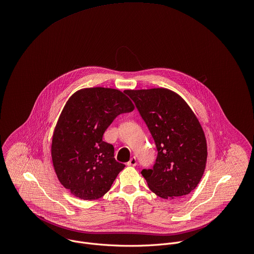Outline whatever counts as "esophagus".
Returning <instances> with one entry per match:
<instances>
[{
	"label": "esophagus",
	"mask_w": 254,
	"mask_h": 254,
	"mask_svg": "<svg viewBox=\"0 0 254 254\" xmlns=\"http://www.w3.org/2000/svg\"><path fill=\"white\" fill-rule=\"evenodd\" d=\"M136 163H137V161H136L135 156H132V157L129 159V161L127 162V165H128V166H135Z\"/></svg>",
	"instance_id": "1"
}]
</instances>
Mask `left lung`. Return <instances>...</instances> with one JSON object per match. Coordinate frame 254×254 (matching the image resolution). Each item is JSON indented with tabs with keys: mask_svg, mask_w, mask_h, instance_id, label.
Returning a JSON list of instances; mask_svg holds the SVG:
<instances>
[{
	"mask_svg": "<svg viewBox=\"0 0 254 254\" xmlns=\"http://www.w3.org/2000/svg\"><path fill=\"white\" fill-rule=\"evenodd\" d=\"M147 126L157 156L142 170L149 190L161 198L187 195L199 184L207 157L203 129L186 101L167 89L125 92Z\"/></svg>",
	"mask_w": 254,
	"mask_h": 254,
	"instance_id": "left-lung-1",
	"label": "left lung"
}]
</instances>
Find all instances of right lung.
<instances>
[{"mask_svg":"<svg viewBox=\"0 0 254 254\" xmlns=\"http://www.w3.org/2000/svg\"><path fill=\"white\" fill-rule=\"evenodd\" d=\"M125 94L108 88L79 90L59 118L52 140L54 168L60 183L80 199L105 195L126 166L116 160L113 144L103 140L114 120L134 109Z\"/></svg>","mask_w":254,"mask_h":254,"instance_id":"obj_1","label":"right lung"}]
</instances>
